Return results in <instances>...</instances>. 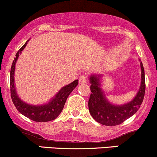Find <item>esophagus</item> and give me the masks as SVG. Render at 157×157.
Wrapping results in <instances>:
<instances>
[{"mask_svg": "<svg viewBox=\"0 0 157 157\" xmlns=\"http://www.w3.org/2000/svg\"><path fill=\"white\" fill-rule=\"evenodd\" d=\"M79 83L80 84H85L86 83V81H87V75H81L79 77Z\"/></svg>", "mask_w": 157, "mask_h": 157, "instance_id": "1", "label": "esophagus"}]
</instances>
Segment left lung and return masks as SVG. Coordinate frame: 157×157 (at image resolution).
<instances>
[{
    "instance_id": "8db88e82",
    "label": "left lung",
    "mask_w": 157,
    "mask_h": 157,
    "mask_svg": "<svg viewBox=\"0 0 157 157\" xmlns=\"http://www.w3.org/2000/svg\"><path fill=\"white\" fill-rule=\"evenodd\" d=\"M141 69V83L137 95L133 100L124 105H114L109 103L105 98L99 86V75L90 77L91 94L88 101L89 112L96 121L102 125L113 126L122 124L132 116L140 108L143 102L145 93V78L142 63Z\"/></svg>"
}]
</instances>
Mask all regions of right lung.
Returning <instances> with one entry per match:
<instances>
[{
	"label": "right lung",
	"instance_id": "right-lung-1",
	"mask_svg": "<svg viewBox=\"0 0 157 157\" xmlns=\"http://www.w3.org/2000/svg\"><path fill=\"white\" fill-rule=\"evenodd\" d=\"M28 41L25 43V44L18 50L16 53V58H14V60L12 64L10 70V94L11 98L13 104L16 107V109L23 115L28 118L36 122H47V121H53L58 117L63 109L65 102L67 101V97L70 94L75 87L78 85V80H75L70 85L63 87L59 91L55 98L52 99L49 103L44 105H31L22 102L17 96L16 93L14 85V72L15 65L16 60L19 56L20 53L26 46Z\"/></svg>",
	"mask_w": 157,
	"mask_h": 157
}]
</instances>
